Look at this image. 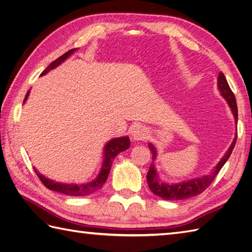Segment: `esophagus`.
<instances>
[{
	"label": "esophagus",
	"instance_id": "obj_1",
	"mask_svg": "<svg viewBox=\"0 0 252 252\" xmlns=\"http://www.w3.org/2000/svg\"><path fill=\"white\" fill-rule=\"evenodd\" d=\"M131 135H132V138L136 141L145 140L148 137V131L145 126H137L133 128Z\"/></svg>",
	"mask_w": 252,
	"mask_h": 252
}]
</instances>
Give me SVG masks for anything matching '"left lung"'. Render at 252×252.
Instances as JSON below:
<instances>
[{"mask_svg":"<svg viewBox=\"0 0 252 252\" xmlns=\"http://www.w3.org/2000/svg\"><path fill=\"white\" fill-rule=\"evenodd\" d=\"M217 82H218L217 87H218L219 93H220V94L223 96V99L227 101V103L229 104L231 112L234 116L235 125H237V106H236L235 96H234V94L232 93L229 84L227 80H225L222 72H219ZM236 137H237V133L235 134V137L233 141H232V144L229 147L227 152L223 154V157L220 158V160H219L217 165L214 167V169H212L210 173L200 178L190 179V180H188V181H183V182L175 183V184H169V183L160 181L156 168V165H154V160L157 159L158 151L156 149V147H154L151 143H149L148 144V147H149V149L152 153V163L150 165L149 171H148V175H147V182H148V185H149L150 190L158 197L165 200H171V201H173V200L188 199L193 196L200 195V193L209 188L211 183L213 182V180H214V178L217 176V173L220 171L224 163L227 162L228 158H230L232 151L234 149Z\"/></svg>","mask_w":252,"mask_h":252,"instance_id":"1","label":"left lung"}]
</instances>
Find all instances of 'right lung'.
Here are the masks:
<instances>
[{
    "instance_id": "add662e5",
    "label": "right lung",
    "mask_w": 252,
    "mask_h": 252,
    "mask_svg": "<svg viewBox=\"0 0 252 252\" xmlns=\"http://www.w3.org/2000/svg\"><path fill=\"white\" fill-rule=\"evenodd\" d=\"M75 50L76 49L68 51L67 53H64L63 55L59 57V59L55 60L53 63H51L49 64V67L44 70L40 75L47 74L50 70L59 67L60 64L66 61L71 54H73ZM30 92L31 90H29L27 95H25L23 104L27 102L29 95H30ZM130 143L131 141H130L128 136L116 137V138H113L109 141H107L106 145L104 146V150H103V162H102L101 169L99 171V175L96 176V178H94L93 181H89L87 183L76 184V183L55 182V181H53V180L44 177L43 175H41L40 172H38V170L36 168H34V169H35V172L37 173L38 178L40 179V181L43 183V185L46 186L47 189L57 191V192H61V193H64V195H68V196H87V195H89V193H93L94 191L100 189L102 186L104 185L106 179L108 177L109 170H111L114 158L117 157V154H119L120 152L126 151V149H128V147H130V145H131Z\"/></svg>"
}]
</instances>
